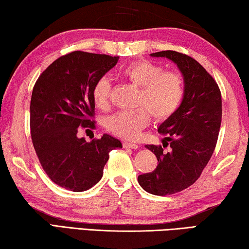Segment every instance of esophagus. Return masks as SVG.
<instances>
[{
    "label": "esophagus",
    "mask_w": 249,
    "mask_h": 249,
    "mask_svg": "<svg viewBox=\"0 0 249 249\" xmlns=\"http://www.w3.org/2000/svg\"><path fill=\"white\" fill-rule=\"evenodd\" d=\"M122 146L124 147V149H138L139 145L137 143H132V142H122Z\"/></svg>",
    "instance_id": "esophagus-1"
}]
</instances>
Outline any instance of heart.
I'll use <instances>...</instances> for the list:
<instances>
[{"instance_id": "heart-1", "label": "heart", "mask_w": 249, "mask_h": 249, "mask_svg": "<svg viewBox=\"0 0 249 249\" xmlns=\"http://www.w3.org/2000/svg\"><path fill=\"white\" fill-rule=\"evenodd\" d=\"M119 74L140 87L138 106L109 116L105 127L122 139L133 140L150 122V113L155 120H165L175 113L185 94V80L181 73L164 70L162 65L146 59L134 60L119 69ZM110 82L102 76L95 82L91 98L95 106L106 110L109 107Z\"/></svg>"}]
</instances>
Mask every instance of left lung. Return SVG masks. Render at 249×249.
Instances as JSON below:
<instances>
[{"label":"left lung","mask_w":249,"mask_h":249,"mask_svg":"<svg viewBox=\"0 0 249 249\" xmlns=\"http://www.w3.org/2000/svg\"><path fill=\"white\" fill-rule=\"evenodd\" d=\"M151 55L172 60L185 80L179 108L159 128V133L165 137L163 146L145 145L156 155L158 166L138 177L147 193L166 196L193 185L210 160L219 138L222 98L214 78L194 58L172 50ZM167 146L168 152L163 150Z\"/></svg>","instance_id":"8db88e82"}]
</instances>
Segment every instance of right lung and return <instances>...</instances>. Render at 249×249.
Segmentation results:
<instances>
[{
    "label": "right lung",
    "mask_w": 249,
    "mask_h": 249,
    "mask_svg": "<svg viewBox=\"0 0 249 249\" xmlns=\"http://www.w3.org/2000/svg\"><path fill=\"white\" fill-rule=\"evenodd\" d=\"M118 56L73 51L53 61L35 83L30 100V136L48 177L60 187L85 191L103 176L109 152L122 147L109 134L87 142L78 127L95 129V82Z\"/></svg>",
    "instance_id": "right-lung-1"
}]
</instances>
